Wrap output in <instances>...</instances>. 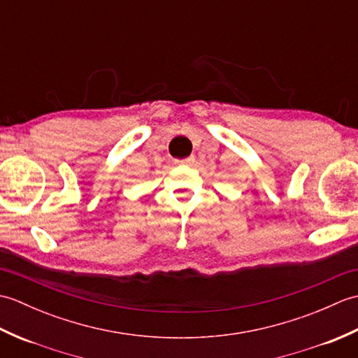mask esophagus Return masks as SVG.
Segmentation results:
<instances>
[{"label": "esophagus", "instance_id": "obj_1", "mask_svg": "<svg viewBox=\"0 0 358 358\" xmlns=\"http://www.w3.org/2000/svg\"><path fill=\"white\" fill-rule=\"evenodd\" d=\"M177 163L180 164H186V166H192L195 163V157H187L185 159H177Z\"/></svg>", "mask_w": 358, "mask_h": 358}]
</instances>
